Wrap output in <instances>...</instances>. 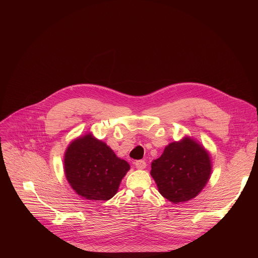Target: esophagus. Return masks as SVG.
I'll use <instances>...</instances> for the list:
<instances>
[{
	"label": "esophagus",
	"instance_id": "1",
	"mask_svg": "<svg viewBox=\"0 0 258 258\" xmlns=\"http://www.w3.org/2000/svg\"><path fill=\"white\" fill-rule=\"evenodd\" d=\"M135 165H136V167H137L138 169H144L147 164H146V162H145L144 160H138V161H136Z\"/></svg>",
	"mask_w": 258,
	"mask_h": 258
}]
</instances>
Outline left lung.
<instances>
[{
	"instance_id": "obj_1",
	"label": "left lung",
	"mask_w": 258,
	"mask_h": 258,
	"mask_svg": "<svg viewBox=\"0 0 258 258\" xmlns=\"http://www.w3.org/2000/svg\"><path fill=\"white\" fill-rule=\"evenodd\" d=\"M151 167L150 173L159 193L173 204L198 196L212 171L209 152L188 136L169 143Z\"/></svg>"
}]
</instances>
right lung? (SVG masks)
<instances>
[{
	"instance_id": "right-lung-1",
	"label": "right lung",
	"mask_w": 258,
	"mask_h": 258,
	"mask_svg": "<svg viewBox=\"0 0 258 258\" xmlns=\"http://www.w3.org/2000/svg\"><path fill=\"white\" fill-rule=\"evenodd\" d=\"M130 168L125 160L92 133L71 141L64 153L67 181L78 195L88 200L111 199Z\"/></svg>"
}]
</instances>
